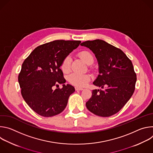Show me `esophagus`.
Returning <instances> with one entry per match:
<instances>
[{
    "mask_svg": "<svg viewBox=\"0 0 153 153\" xmlns=\"http://www.w3.org/2000/svg\"><path fill=\"white\" fill-rule=\"evenodd\" d=\"M75 90H76V91H82V90H83V88H79V87H76Z\"/></svg>",
    "mask_w": 153,
    "mask_h": 153,
    "instance_id": "34e87169",
    "label": "esophagus"
}]
</instances>
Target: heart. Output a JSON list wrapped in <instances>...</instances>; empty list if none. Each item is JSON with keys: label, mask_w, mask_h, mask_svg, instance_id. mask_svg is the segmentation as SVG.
Masks as SVG:
<instances>
[{"label": "heart", "mask_w": 153, "mask_h": 153, "mask_svg": "<svg viewBox=\"0 0 153 153\" xmlns=\"http://www.w3.org/2000/svg\"><path fill=\"white\" fill-rule=\"evenodd\" d=\"M80 57L88 65L91 64L94 61V57L92 54L88 51H83L79 53ZM71 59L70 56L65 57L61 63V70L64 73H67L70 70ZM68 81L72 85L78 86L83 87L87 85L90 80V76L88 74H80L73 73L68 77Z\"/></svg>", "instance_id": "1"}]
</instances>
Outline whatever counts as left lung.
Returning a JSON list of instances; mask_svg holds the SVG:
<instances>
[{
  "label": "left lung",
  "mask_w": 153,
  "mask_h": 153,
  "mask_svg": "<svg viewBox=\"0 0 153 153\" xmlns=\"http://www.w3.org/2000/svg\"><path fill=\"white\" fill-rule=\"evenodd\" d=\"M95 54L99 73L93 84L100 87L94 90L86 103L93 114L109 117L119 112L134 93L137 80L133 63L119 48L104 40L96 39L82 42Z\"/></svg>",
  "instance_id": "1"
}]
</instances>
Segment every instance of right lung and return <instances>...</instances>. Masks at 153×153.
<instances>
[{
    "instance_id": "add662e5",
    "label": "right lung",
    "mask_w": 153,
    "mask_h": 153,
    "mask_svg": "<svg viewBox=\"0 0 153 153\" xmlns=\"http://www.w3.org/2000/svg\"><path fill=\"white\" fill-rule=\"evenodd\" d=\"M80 42L57 40L45 43L36 48L22 63L18 76L21 94L38 114L52 117L60 114L67 106L75 89L70 84H65L66 80L60 68L63 60ZM59 84L62 88L54 90Z\"/></svg>"
}]
</instances>
